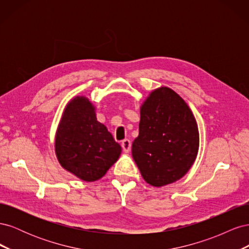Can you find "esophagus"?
<instances>
[{
	"label": "esophagus",
	"mask_w": 249,
	"mask_h": 249,
	"mask_svg": "<svg viewBox=\"0 0 249 249\" xmlns=\"http://www.w3.org/2000/svg\"><path fill=\"white\" fill-rule=\"evenodd\" d=\"M131 145H132V143H131L130 139H124V140L122 142V146H123V149H124V153H129V152H130Z\"/></svg>",
	"instance_id": "obj_1"
}]
</instances>
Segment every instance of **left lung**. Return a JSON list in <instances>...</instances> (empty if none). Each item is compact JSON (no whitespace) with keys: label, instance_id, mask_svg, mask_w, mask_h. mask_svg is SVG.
Listing matches in <instances>:
<instances>
[{"label":"left lung","instance_id":"1","mask_svg":"<svg viewBox=\"0 0 249 249\" xmlns=\"http://www.w3.org/2000/svg\"><path fill=\"white\" fill-rule=\"evenodd\" d=\"M197 123L187 103L175 90L161 86L140 106L139 135L132 155L143 179L154 187L177 182L197 157Z\"/></svg>","mask_w":249,"mask_h":249}]
</instances>
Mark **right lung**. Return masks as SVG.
<instances>
[{"mask_svg":"<svg viewBox=\"0 0 249 249\" xmlns=\"http://www.w3.org/2000/svg\"><path fill=\"white\" fill-rule=\"evenodd\" d=\"M95 106L84 95L67 103L55 135L61 166L85 182L102 178L122 154L107 126L97 122Z\"/></svg>","mask_w":249,"mask_h":249,"instance_id":"right-lung-1","label":"right lung"}]
</instances>
